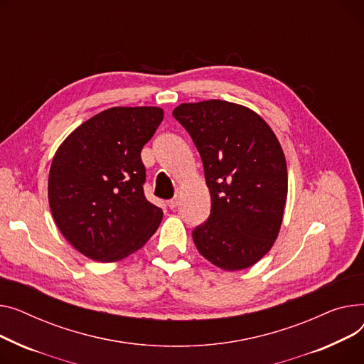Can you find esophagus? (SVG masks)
Masks as SVG:
<instances>
[{
	"label": "esophagus",
	"instance_id": "34e87169",
	"mask_svg": "<svg viewBox=\"0 0 364 364\" xmlns=\"http://www.w3.org/2000/svg\"><path fill=\"white\" fill-rule=\"evenodd\" d=\"M178 204H179V200H178V198H172V200H168V201H167L168 208H176V207H178Z\"/></svg>",
	"mask_w": 364,
	"mask_h": 364
}]
</instances>
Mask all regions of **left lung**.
<instances>
[{
    "label": "left lung",
    "mask_w": 364,
    "mask_h": 364,
    "mask_svg": "<svg viewBox=\"0 0 364 364\" xmlns=\"http://www.w3.org/2000/svg\"><path fill=\"white\" fill-rule=\"evenodd\" d=\"M173 117L198 149L211 197L208 219L192 230L197 250L223 270L255 264L284 219L288 172L279 141L257 113L222 100L183 102Z\"/></svg>",
    "instance_id": "left-lung-1"
}]
</instances>
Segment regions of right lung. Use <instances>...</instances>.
I'll return each instance as SVG.
<instances>
[{"mask_svg":"<svg viewBox=\"0 0 364 364\" xmlns=\"http://www.w3.org/2000/svg\"><path fill=\"white\" fill-rule=\"evenodd\" d=\"M159 107H113L82 123L58 146L48 201L63 237L87 257L112 263L138 251L163 211L144 196L142 146L163 120Z\"/></svg>","mask_w":364,"mask_h":364,"instance_id":"obj_1","label":"right lung"}]
</instances>
